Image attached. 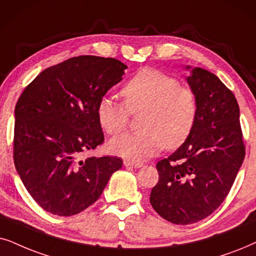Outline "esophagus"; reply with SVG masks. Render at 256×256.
Returning a JSON list of instances; mask_svg holds the SVG:
<instances>
[{
    "instance_id": "34e87169",
    "label": "esophagus",
    "mask_w": 256,
    "mask_h": 256,
    "mask_svg": "<svg viewBox=\"0 0 256 256\" xmlns=\"http://www.w3.org/2000/svg\"><path fill=\"white\" fill-rule=\"evenodd\" d=\"M124 165L126 168H140L142 166V162H132V160H124Z\"/></svg>"
}]
</instances>
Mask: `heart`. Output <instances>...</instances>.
I'll use <instances>...</instances> for the list:
<instances>
[{"mask_svg": "<svg viewBox=\"0 0 256 256\" xmlns=\"http://www.w3.org/2000/svg\"><path fill=\"white\" fill-rule=\"evenodd\" d=\"M120 94L124 105L106 96L98 102L100 128L108 134H118L128 128L130 114L144 111L142 131L112 139L110 150L114 154L144 160L162 148H178L192 134L198 116L196 94L176 78L156 69H142L122 86Z\"/></svg>", "mask_w": 256, "mask_h": 256, "instance_id": "b5f03b06", "label": "heart"}]
</instances>
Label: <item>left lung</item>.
Segmentation results:
<instances>
[{"instance_id": "1", "label": "left lung", "mask_w": 256, "mask_h": 256, "mask_svg": "<svg viewBox=\"0 0 256 256\" xmlns=\"http://www.w3.org/2000/svg\"><path fill=\"white\" fill-rule=\"evenodd\" d=\"M187 82L198 100L196 125L174 153L156 162L159 180L150 196L156 212L176 224L198 222L222 204L246 153L233 92L202 68Z\"/></svg>"}]
</instances>
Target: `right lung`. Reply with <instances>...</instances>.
<instances>
[{
	"mask_svg": "<svg viewBox=\"0 0 256 256\" xmlns=\"http://www.w3.org/2000/svg\"><path fill=\"white\" fill-rule=\"evenodd\" d=\"M120 60L78 56L42 71L23 90L15 106L14 162L32 199L60 216L92 205L118 156H84L104 142L96 108L122 80Z\"/></svg>",
	"mask_w": 256,
	"mask_h": 256,
	"instance_id": "add662e5",
	"label": "right lung"
}]
</instances>
